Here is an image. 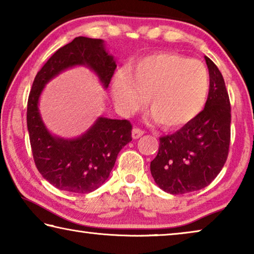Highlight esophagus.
Here are the masks:
<instances>
[{
    "mask_svg": "<svg viewBox=\"0 0 254 254\" xmlns=\"http://www.w3.org/2000/svg\"><path fill=\"white\" fill-rule=\"evenodd\" d=\"M143 131L141 130V128H137V127H134L132 130V137L133 139H139L140 136H142L143 135Z\"/></svg>",
    "mask_w": 254,
    "mask_h": 254,
    "instance_id": "1",
    "label": "esophagus"
}]
</instances>
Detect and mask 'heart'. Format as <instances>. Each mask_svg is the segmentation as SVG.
Masks as SVG:
<instances>
[{
  "label": "heart",
  "mask_w": 254,
  "mask_h": 254,
  "mask_svg": "<svg viewBox=\"0 0 254 254\" xmlns=\"http://www.w3.org/2000/svg\"><path fill=\"white\" fill-rule=\"evenodd\" d=\"M209 94V74L198 60L160 53L119 69L111 95L123 115H132L149 102L153 117L166 127L190 123L203 111Z\"/></svg>",
  "instance_id": "heart-1"
}]
</instances>
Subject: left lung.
<instances>
[{
    "instance_id": "obj_1",
    "label": "left lung",
    "mask_w": 254,
    "mask_h": 254,
    "mask_svg": "<svg viewBox=\"0 0 254 254\" xmlns=\"http://www.w3.org/2000/svg\"><path fill=\"white\" fill-rule=\"evenodd\" d=\"M209 94L194 121L174 134L161 136L157 157L150 163L154 182L173 195L203 189L216 178L227 159L231 137V105L224 78L205 56Z\"/></svg>"
}]
</instances>
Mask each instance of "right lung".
I'll use <instances>...</instances> for the list:
<instances>
[{"mask_svg":"<svg viewBox=\"0 0 254 254\" xmlns=\"http://www.w3.org/2000/svg\"><path fill=\"white\" fill-rule=\"evenodd\" d=\"M76 66L89 68L106 89L117 63L102 39L77 37L62 47L33 80L27 126L34 162L42 177L60 190L87 194L110 177L119 152L132 141V126L127 120L100 117L87 131L71 139L54 135L47 128L39 111L41 93L60 72Z\"/></svg>","mask_w":254,"mask_h":254,"instance_id":"add662e5","label":"right lung"}]
</instances>
